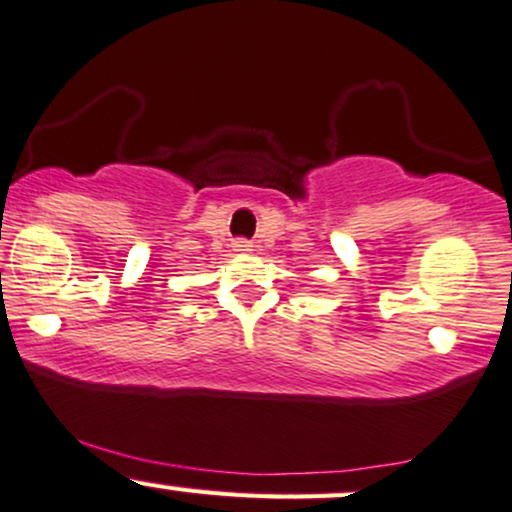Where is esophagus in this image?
Segmentation results:
<instances>
[{
	"label": "esophagus",
	"instance_id": "esophagus-1",
	"mask_svg": "<svg viewBox=\"0 0 512 512\" xmlns=\"http://www.w3.org/2000/svg\"><path fill=\"white\" fill-rule=\"evenodd\" d=\"M234 251H237V254H251V251H254V244L246 242V239H237V242H234Z\"/></svg>",
	"mask_w": 512,
	"mask_h": 512
}]
</instances>
